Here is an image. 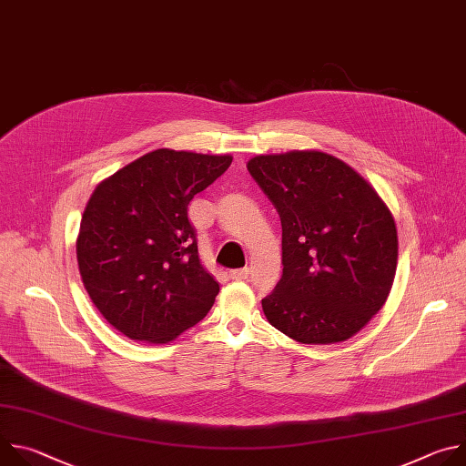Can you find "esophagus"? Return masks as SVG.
<instances>
[{
  "label": "esophagus",
  "instance_id": "esophagus-1",
  "mask_svg": "<svg viewBox=\"0 0 466 466\" xmlns=\"http://www.w3.org/2000/svg\"><path fill=\"white\" fill-rule=\"evenodd\" d=\"M230 279H232V280H236V282H243V280H247V279H248V269H247V268H243V269H236V271H232V273H230Z\"/></svg>",
  "mask_w": 466,
  "mask_h": 466
}]
</instances>
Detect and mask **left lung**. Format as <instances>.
I'll list each match as a JSON object with an SVG mask.
<instances>
[{
    "label": "left lung",
    "mask_w": 466,
    "mask_h": 466,
    "mask_svg": "<svg viewBox=\"0 0 466 466\" xmlns=\"http://www.w3.org/2000/svg\"><path fill=\"white\" fill-rule=\"evenodd\" d=\"M248 173L282 221V279L261 300L268 320L304 345L350 339L392 288L390 210L349 164L320 151L259 155Z\"/></svg>",
    "instance_id": "left-lung-1"
}]
</instances>
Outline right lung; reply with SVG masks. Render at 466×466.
Returning <instances> with one entry per match:
<instances>
[{"label":"right lung","mask_w":466,"mask_h":466,"mask_svg":"<svg viewBox=\"0 0 466 466\" xmlns=\"http://www.w3.org/2000/svg\"><path fill=\"white\" fill-rule=\"evenodd\" d=\"M230 162L157 149L94 189L77 238L79 271L96 308L128 339L169 343L214 306L219 284L198 259L187 205Z\"/></svg>","instance_id":"obj_1"}]
</instances>
